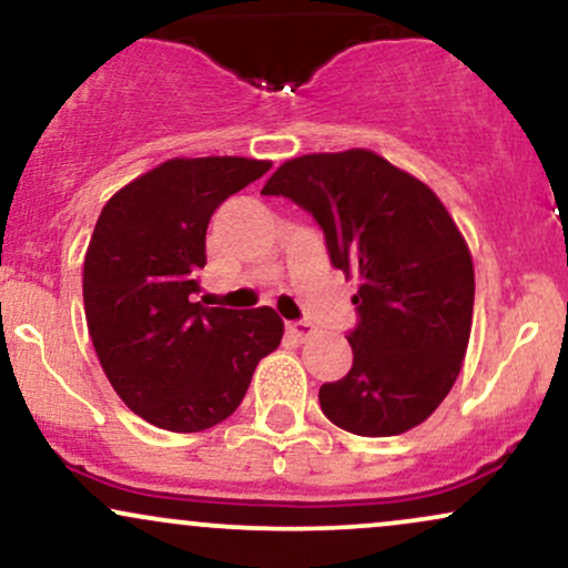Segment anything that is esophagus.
<instances>
[{"instance_id": "1", "label": "esophagus", "mask_w": 568, "mask_h": 568, "mask_svg": "<svg viewBox=\"0 0 568 568\" xmlns=\"http://www.w3.org/2000/svg\"><path fill=\"white\" fill-rule=\"evenodd\" d=\"M285 331H288L293 338H298V342H304V338H310L312 334H315V325L306 323V321H291V323H285Z\"/></svg>"}]
</instances>
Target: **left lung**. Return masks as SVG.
Masks as SVG:
<instances>
[{
  "label": "left lung",
  "mask_w": 568,
  "mask_h": 568,
  "mask_svg": "<svg viewBox=\"0 0 568 568\" xmlns=\"http://www.w3.org/2000/svg\"><path fill=\"white\" fill-rule=\"evenodd\" d=\"M262 194L310 213L331 264L361 277L352 368L321 387L323 414L366 438L422 425L454 387L473 328V258L443 202L366 149L283 162Z\"/></svg>",
  "instance_id": "left-lung-1"
}]
</instances>
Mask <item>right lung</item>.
Listing matches in <instances>:
<instances>
[{
    "mask_svg": "<svg viewBox=\"0 0 568 568\" xmlns=\"http://www.w3.org/2000/svg\"><path fill=\"white\" fill-rule=\"evenodd\" d=\"M270 168L245 158L168 160L98 216L84 256V317L114 393L149 425L200 433L224 422L283 338L270 306L194 302L211 216Z\"/></svg>",
    "mask_w": 568,
    "mask_h": 568,
    "instance_id": "add662e5",
    "label": "right lung"
}]
</instances>
